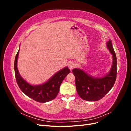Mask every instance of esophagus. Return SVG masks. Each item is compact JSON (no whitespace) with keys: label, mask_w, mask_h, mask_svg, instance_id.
<instances>
[{"label":"esophagus","mask_w":131,"mask_h":131,"mask_svg":"<svg viewBox=\"0 0 131 131\" xmlns=\"http://www.w3.org/2000/svg\"><path fill=\"white\" fill-rule=\"evenodd\" d=\"M75 64L73 62H69V64H68V67H69V69L70 70H72L73 69H74V68H75Z\"/></svg>","instance_id":"esophagus-1"}]
</instances>
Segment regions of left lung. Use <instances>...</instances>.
<instances>
[{
	"instance_id": "1",
	"label": "left lung",
	"mask_w": 131,
	"mask_h": 131,
	"mask_svg": "<svg viewBox=\"0 0 131 131\" xmlns=\"http://www.w3.org/2000/svg\"><path fill=\"white\" fill-rule=\"evenodd\" d=\"M106 46L113 56V62L110 70L104 76L95 78L81 69L74 68L72 70L75 78L77 91L82 100L88 101L101 100L112 89L115 82L117 59L111 40L106 43Z\"/></svg>"
}]
</instances>
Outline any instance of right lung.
<instances>
[{
	"instance_id": "1",
	"label": "right lung",
	"mask_w": 131,
	"mask_h": 131,
	"mask_svg": "<svg viewBox=\"0 0 131 131\" xmlns=\"http://www.w3.org/2000/svg\"><path fill=\"white\" fill-rule=\"evenodd\" d=\"M19 51V49L15 57L14 69L16 79L19 89L28 97L38 102L45 103L54 100L59 92L62 82L70 73L68 67H66L59 70L42 84L31 85L21 76L18 72L17 66Z\"/></svg>"
}]
</instances>
